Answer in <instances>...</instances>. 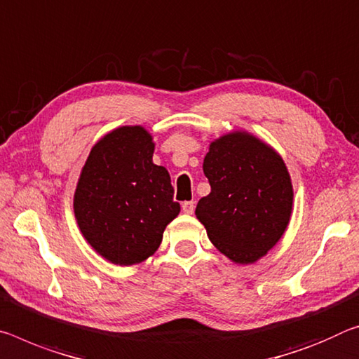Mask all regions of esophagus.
Returning <instances> with one entry per match:
<instances>
[{
  "instance_id": "obj_1",
  "label": "esophagus",
  "mask_w": 359,
  "mask_h": 359,
  "mask_svg": "<svg viewBox=\"0 0 359 359\" xmlns=\"http://www.w3.org/2000/svg\"><path fill=\"white\" fill-rule=\"evenodd\" d=\"M182 210L185 214H193V210H195V201H185L182 204Z\"/></svg>"
}]
</instances>
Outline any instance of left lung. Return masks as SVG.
<instances>
[{
	"instance_id": "1",
	"label": "left lung",
	"mask_w": 359,
	"mask_h": 359,
	"mask_svg": "<svg viewBox=\"0 0 359 359\" xmlns=\"http://www.w3.org/2000/svg\"><path fill=\"white\" fill-rule=\"evenodd\" d=\"M203 170L210 193L198 201V220L231 262L254 264L291 220L294 190L286 164L264 140L233 130L210 142Z\"/></svg>"
}]
</instances>
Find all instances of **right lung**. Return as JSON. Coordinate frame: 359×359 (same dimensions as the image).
Instances as JSON below:
<instances>
[{
    "label": "right lung",
    "instance_id": "1",
    "mask_svg": "<svg viewBox=\"0 0 359 359\" xmlns=\"http://www.w3.org/2000/svg\"><path fill=\"white\" fill-rule=\"evenodd\" d=\"M155 142L142 126H121L93 147L79 174L73 209L95 252L129 266L156 252L180 212L166 168L153 163Z\"/></svg>",
    "mask_w": 359,
    "mask_h": 359
}]
</instances>
